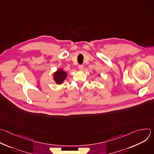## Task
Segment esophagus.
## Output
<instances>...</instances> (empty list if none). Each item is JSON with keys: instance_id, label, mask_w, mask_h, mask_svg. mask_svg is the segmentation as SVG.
<instances>
[{"instance_id": "obj_1", "label": "esophagus", "mask_w": 154, "mask_h": 154, "mask_svg": "<svg viewBox=\"0 0 154 154\" xmlns=\"http://www.w3.org/2000/svg\"><path fill=\"white\" fill-rule=\"evenodd\" d=\"M79 69L80 70V71H82L83 69V64H80L79 66Z\"/></svg>"}]
</instances>
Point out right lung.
Wrapping results in <instances>:
<instances>
[{"instance_id": "right-lung-1", "label": "right lung", "mask_w": 154, "mask_h": 154, "mask_svg": "<svg viewBox=\"0 0 154 154\" xmlns=\"http://www.w3.org/2000/svg\"><path fill=\"white\" fill-rule=\"evenodd\" d=\"M54 80L57 84H61L67 77V73L64 72L62 69L57 70L54 74Z\"/></svg>"}]
</instances>
